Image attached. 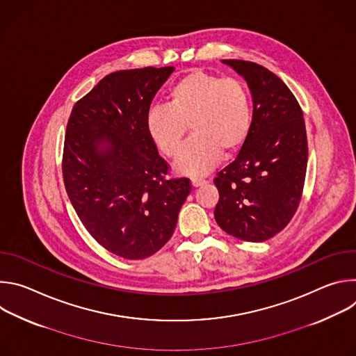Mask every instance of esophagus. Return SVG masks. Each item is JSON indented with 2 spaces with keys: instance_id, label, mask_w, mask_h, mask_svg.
I'll use <instances>...</instances> for the list:
<instances>
[{
  "instance_id": "obj_1",
  "label": "esophagus",
  "mask_w": 356,
  "mask_h": 356,
  "mask_svg": "<svg viewBox=\"0 0 356 356\" xmlns=\"http://www.w3.org/2000/svg\"><path fill=\"white\" fill-rule=\"evenodd\" d=\"M202 184H206L204 179H198V177H193L191 179V186L193 187H198V186H202Z\"/></svg>"
}]
</instances>
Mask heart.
I'll list each match as a JSON object with an SVG mask.
<instances>
[{"label":"heart","instance_id":"obj_1","mask_svg":"<svg viewBox=\"0 0 356 356\" xmlns=\"http://www.w3.org/2000/svg\"><path fill=\"white\" fill-rule=\"evenodd\" d=\"M145 124L150 140L166 158L179 155L188 125L193 138L176 168L187 175H204L222 152L231 156L246 142L252 124L249 94L236 79L194 70L170 87L166 106L149 110Z\"/></svg>","mask_w":356,"mask_h":356}]
</instances>
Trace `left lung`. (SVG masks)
Returning a JSON list of instances; mask_svg holds the SVG:
<instances>
[{
  "mask_svg": "<svg viewBox=\"0 0 356 356\" xmlns=\"http://www.w3.org/2000/svg\"><path fill=\"white\" fill-rule=\"evenodd\" d=\"M246 81L252 124L236 159L214 183L220 193L214 217L229 235L264 242L293 218L307 170V134L302 111L289 87L261 65L228 59Z\"/></svg>",
  "mask_w": 356,
  "mask_h": 356,
  "instance_id": "left-lung-1",
  "label": "left lung"
}]
</instances>
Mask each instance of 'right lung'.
I'll return each instance as SVG.
<instances>
[{
    "instance_id": "add662e5",
    "label": "right lung",
    "mask_w": 356,
    "mask_h": 356,
    "mask_svg": "<svg viewBox=\"0 0 356 356\" xmlns=\"http://www.w3.org/2000/svg\"><path fill=\"white\" fill-rule=\"evenodd\" d=\"M175 67L120 70L74 104L65 136L63 180L90 235L124 259H145L173 235L191 186L146 132V115Z\"/></svg>"
}]
</instances>
